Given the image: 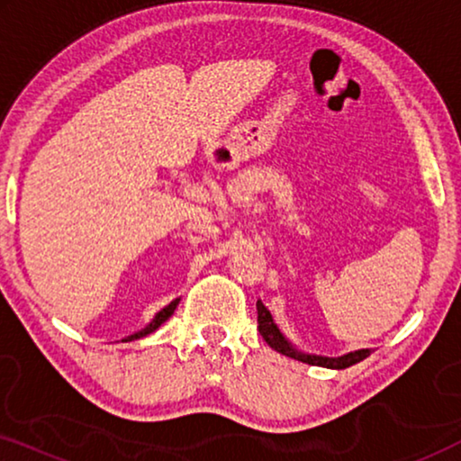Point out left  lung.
Listing matches in <instances>:
<instances>
[{
    "mask_svg": "<svg viewBox=\"0 0 461 461\" xmlns=\"http://www.w3.org/2000/svg\"><path fill=\"white\" fill-rule=\"evenodd\" d=\"M258 330H260V336L267 339V344L270 348L281 352L289 358H295V361L308 363V365H317V367H327V369H346L350 365L361 363L363 358H367L371 355L369 348H361L355 352H346L342 357H323V355H312V352H304L300 348H295V344L289 342V339L283 336V331L276 327L273 314L262 302H258Z\"/></svg>",
    "mask_w": 461,
    "mask_h": 461,
    "instance_id": "left-lung-1",
    "label": "left lung"
}]
</instances>
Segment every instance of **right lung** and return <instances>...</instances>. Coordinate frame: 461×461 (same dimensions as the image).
<instances>
[{
    "instance_id": "add662e5",
    "label": "right lung",
    "mask_w": 461,
    "mask_h": 461,
    "mask_svg": "<svg viewBox=\"0 0 461 461\" xmlns=\"http://www.w3.org/2000/svg\"><path fill=\"white\" fill-rule=\"evenodd\" d=\"M178 302H180V300H174L172 304H167L166 308H161V311L155 314L153 321H150V323H149L147 327H144V330L136 331V333H131V336H130L128 339H138V338H144V336H149V333H153V331L157 330V327H161L163 323H166V321H167L169 317H172L174 311H176V306H178Z\"/></svg>"
}]
</instances>
